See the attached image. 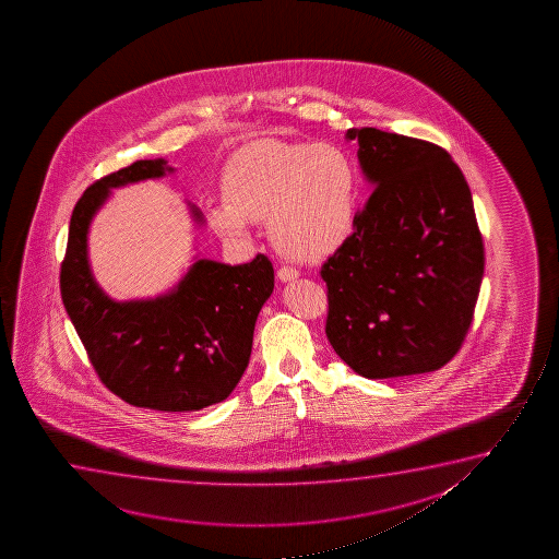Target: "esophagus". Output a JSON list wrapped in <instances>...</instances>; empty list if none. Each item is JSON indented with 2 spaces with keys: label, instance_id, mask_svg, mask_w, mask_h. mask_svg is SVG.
<instances>
[{
  "label": "esophagus",
  "instance_id": "obj_1",
  "mask_svg": "<svg viewBox=\"0 0 559 559\" xmlns=\"http://www.w3.org/2000/svg\"><path fill=\"white\" fill-rule=\"evenodd\" d=\"M276 276H278L281 283H290L294 278H298L299 271L294 267H281L276 271Z\"/></svg>",
  "mask_w": 559,
  "mask_h": 559
}]
</instances>
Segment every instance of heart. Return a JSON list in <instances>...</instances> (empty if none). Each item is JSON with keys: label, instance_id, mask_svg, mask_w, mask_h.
Listing matches in <instances>:
<instances>
[{"label": "heart", "instance_id": "heart-1", "mask_svg": "<svg viewBox=\"0 0 559 559\" xmlns=\"http://www.w3.org/2000/svg\"><path fill=\"white\" fill-rule=\"evenodd\" d=\"M359 174L340 146L267 143L230 160L227 202L207 207L223 238L248 237V219L267 222L276 248L298 261H321L352 237L359 210Z\"/></svg>", "mask_w": 559, "mask_h": 559}]
</instances>
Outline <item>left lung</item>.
<instances>
[{
  "mask_svg": "<svg viewBox=\"0 0 559 559\" xmlns=\"http://www.w3.org/2000/svg\"><path fill=\"white\" fill-rule=\"evenodd\" d=\"M345 138L376 189L321 269L330 345L370 380L433 372L462 347L481 288L472 192L441 146L376 128Z\"/></svg>",
  "mask_w": 559,
  "mask_h": 559,
  "instance_id": "1",
  "label": "left lung"
}]
</instances>
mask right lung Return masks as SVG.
<instances>
[{"instance_id": "add662e5", "label": "right lung", "mask_w": 559, "mask_h": 559, "mask_svg": "<svg viewBox=\"0 0 559 559\" xmlns=\"http://www.w3.org/2000/svg\"><path fill=\"white\" fill-rule=\"evenodd\" d=\"M166 160H138L85 189L70 217L61 296L100 382L141 408L187 413L222 403L237 388L252 353L253 326L275 288L267 255L225 265L197 260L174 290L154 299L115 301L95 283L87 230L110 189L166 176ZM191 206V204H189ZM194 222L202 212L191 206Z\"/></svg>"}]
</instances>
